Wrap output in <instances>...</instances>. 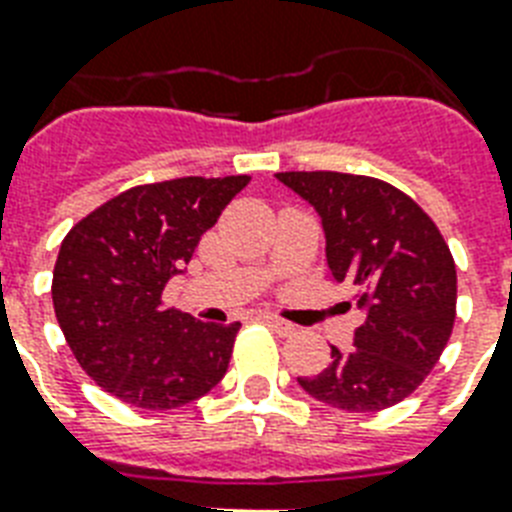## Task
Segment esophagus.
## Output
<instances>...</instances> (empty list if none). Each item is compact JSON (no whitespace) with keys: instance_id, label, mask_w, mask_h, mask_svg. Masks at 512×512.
<instances>
[{"instance_id":"1","label":"esophagus","mask_w":512,"mask_h":512,"mask_svg":"<svg viewBox=\"0 0 512 512\" xmlns=\"http://www.w3.org/2000/svg\"><path fill=\"white\" fill-rule=\"evenodd\" d=\"M260 319H263L268 327L276 329V332H279V335H284V337L295 332V324H289V321L279 319V316H273V313H260Z\"/></svg>"}]
</instances>
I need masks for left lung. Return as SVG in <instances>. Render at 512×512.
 Returning a JSON list of instances; mask_svg holds the SVG:
<instances>
[{"mask_svg":"<svg viewBox=\"0 0 512 512\" xmlns=\"http://www.w3.org/2000/svg\"><path fill=\"white\" fill-rule=\"evenodd\" d=\"M279 183L316 209L329 276L356 289L364 324L353 350L332 345V364L297 377L308 396L345 412L404 401L436 366L454 327L457 271L444 236L393 185L342 172H279Z\"/></svg>","mask_w":512,"mask_h":512,"instance_id":"8db88e82","label":"left lung"}]
</instances>
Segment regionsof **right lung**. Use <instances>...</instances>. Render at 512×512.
Masks as SVG:
<instances>
[{"label":"right lung","instance_id":"right-lung-1","mask_svg":"<svg viewBox=\"0 0 512 512\" xmlns=\"http://www.w3.org/2000/svg\"><path fill=\"white\" fill-rule=\"evenodd\" d=\"M249 175L135 185L79 220L60 244L52 305L76 361L140 409H177L215 388L241 324L164 311L162 292Z\"/></svg>","mask_w":512,"mask_h":512}]
</instances>
